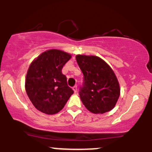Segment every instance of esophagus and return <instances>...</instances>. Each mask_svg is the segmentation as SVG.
<instances>
[{"instance_id": "obj_1", "label": "esophagus", "mask_w": 152, "mask_h": 152, "mask_svg": "<svg viewBox=\"0 0 152 152\" xmlns=\"http://www.w3.org/2000/svg\"><path fill=\"white\" fill-rule=\"evenodd\" d=\"M73 90H74L75 93H76V92L77 91V86H74V87H73Z\"/></svg>"}]
</instances>
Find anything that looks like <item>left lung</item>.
<instances>
[{
  "label": "left lung",
  "mask_w": 152,
  "mask_h": 152,
  "mask_svg": "<svg viewBox=\"0 0 152 152\" xmlns=\"http://www.w3.org/2000/svg\"><path fill=\"white\" fill-rule=\"evenodd\" d=\"M76 58L83 74L78 93L85 107L94 114H104L114 109L120 88L111 67L95 56L77 55Z\"/></svg>",
  "instance_id": "8db88e82"
}]
</instances>
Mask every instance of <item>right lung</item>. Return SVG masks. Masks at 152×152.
Instances as JSON below:
<instances>
[{
	"label": "right lung",
	"mask_w": 152,
	"mask_h": 152,
	"mask_svg": "<svg viewBox=\"0 0 152 152\" xmlns=\"http://www.w3.org/2000/svg\"><path fill=\"white\" fill-rule=\"evenodd\" d=\"M60 50L43 52L31 63L26 78V91L38 111L46 114L59 112L74 94L62 69L71 58Z\"/></svg>",
	"instance_id": "right-lung-1"
}]
</instances>
